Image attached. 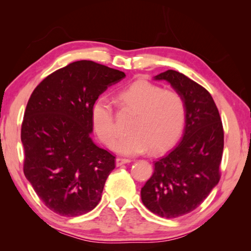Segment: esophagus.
<instances>
[{
  "mask_svg": "<svg viewBox=\"0 0 251 251\" xmlns=\"http://www.w3.org/2000/svg\"><path fill=\"white\" fill-rule=\"evenodd\" d=\"M129 162H130V159H127V158H121V157L116 158V161H115V163H116V166H117V167H119V166H122V165H124V164L129 163Z\"/></svg>",
  "mask_w": 251,
  "mask_h": 251,
  "instance_id": "obj_1",
  "label": "esophagus"
}]
</instances>
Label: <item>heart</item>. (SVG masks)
Returning <instances> with one entry per match:
<instances>
[{"instance_id": "1", "label": "heart", "mask_w": 251, "mask_h": 251, "mask_svg": "<svg viewBox=\"0 0 251 251\" xmlns=\"http://www.w3.org/2000/svg\"><path fill=\"white\" fill-rule=\"evenodd\" d=\"M123 108L136 114L130 135L117 138L112 149L123 155H138L151 149L159 153L177 140L185 120V106L181 96L169 89H161L145 79H139L117 94ZM93 129L99 139L110 145L115 136L114 109L111 100L99 97L90 109Z\"/></svg>"}]
</instances>
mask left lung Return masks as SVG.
<instances>
[{
  "mask_svg": "<svg viewBox=\"0 0 251 251\" xmlns=\"http://www.w3.org/2000/svg\"><path fill=\"white\" fill-rule=\"evenodd\" d=\"M154 79L166 81L183 99L185 125L178 145L154 163L141 201L153 214L177 218L199 207L219 182L225 135L219 111L204 87L175 70Z\"/></svg>",
  "mask_w": 251,
  "mask_h": 251,
  "instance_id": "8db88e82",
  "label": "left lung"
}]
</instances>
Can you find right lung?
Returning <instances> with one entry per match:
<instances>
[{"label": "right lung", "mask_w": 251, "mask_h": 251, "mask_svg": "<svg viewBox=\"0 0 251 251\" xmlns=\"http://www.w3.org/2000/svg\"><path fill=\"white\" fill-rule=\"evenodd\" d=\"M124 72L79 60L45 77L33 90L21 125L24 173L56 214L77 217L98 205L115 157L92 137L90 109Z\"/></svg>", "instance_id": "1"}]
</instances>
